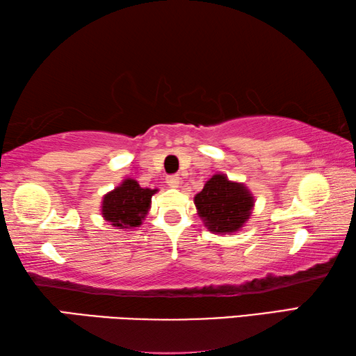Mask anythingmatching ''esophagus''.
I'll use <instances>...</instances> for the list:
<instances>
[{
	"label": "esophagus",
	"mask_w": 356,
	"mask_h": 356,
	"mask_svg": "<svg viewBox=\"0 0 356 356\" xmlns=\"http://www.w3.org/2000/svg\"><path fill=\"white\" fill-rule=\"evenodd\" d=\"M166 184H168V186H171V188H179L180 177H179V176H170V177H166Z\"/></svg>",
	"instance_id": "obj_1"
}]
</instances>
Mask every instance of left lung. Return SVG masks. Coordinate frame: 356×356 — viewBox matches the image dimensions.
<instances>
[{"instance_id":"obj_1","label":"left lung","mask_w":356,"mask_h":356,"mask_svg":"<svg viewBox=\"0 0 356 356\" xmlns=\"http://www.w3.org/2000/svg\"><path fill=\"white\" fill-rule=\"evenodd\" d=\"M195 206L210 232L232 234L248 221L254 197L243 184L232 182L225 174H215L195 196Z\"/></svg>"}]
</instances>
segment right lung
Masks as SVG:
<instances>
[{"instance_id":"right-lung-1","label":"right lung","mask_w":356,"mask_h":356,"mask_svg":"<svg viewBox=\"0 0 356 356\" xmlns=\"http://www.w3.org/2000/svg\"><path fill=\"white\" fill-rule=\"evenodd\" d=\"M159 190L143 188L134 179H125L102 201V216L118 229L140 227Z\"/></svg>"}]
</instances>
